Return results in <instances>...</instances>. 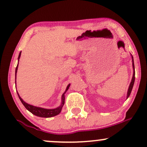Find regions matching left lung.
<instances>
[{
  "label": "left lung",
  "mask_w": 147,
  "mask_h": 147,
  "mask_svg": "<svg viewBox=\"0 0 147 147\" xmlns=\"http://www.w3.org/2000/svg\"><path fill=\"white\" fill-rule=\"evenodd\" d=\"M133 59V57H132ZM133 70H134V72H133V78L132 80H131V84H130L129 88V90H128V92H127V98L129 97L130 94H131V90L133 89V84H134V82H135V67H134V62H133Z\"/></svg>",
  "instance_id": "obj_1"
}]
</instances>
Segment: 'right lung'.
<instances>
[{"mask_svg": "<svg viewBox=\"0 0 147 147\" xmlns=\"http://www.w3.org/2000/svg\"><path fill=\"white\" fill-rule=\"evenodd\" d=\"M20 57H21V53L19 54L18 59L20 58ZM17 69H18V65H17V66H16V72H15V74H16V75H16ZM69 87H70V84H69L68 86H67V88H66V90H65V92L68 90ZM65 92H64V93L63 94V95H62V103H61V106H59V107L57 108V109H43V108H39V107H36V106H34L30 105V104H27L26 102H25L24 101H23V99H22L21 97H20V96L18 95V92H17V93H18V97H19L20 100H21L22 104L24 105L25 107L26 108L27 110L29 111L30 112H31L34 115L38 116V117H53V116L57 115L61 113V111L62 107H63L64 102H65V97H64V94H65Z\"/></svg>", "mask_w": 147, "mask_h": 147, "instance_id": "add662e5", "label": "right lung"}]
</instances>
